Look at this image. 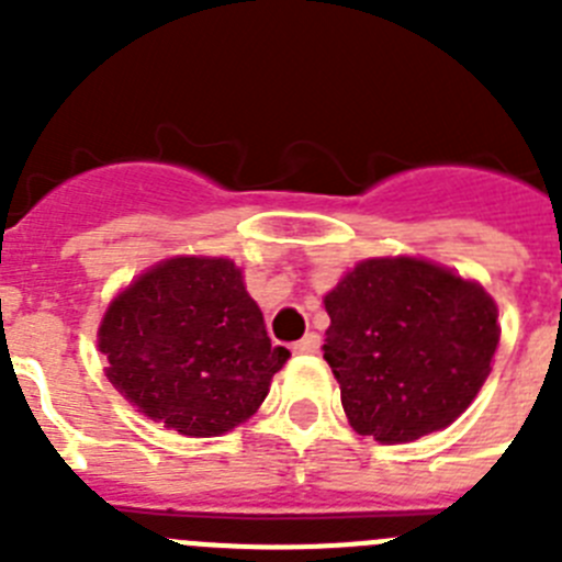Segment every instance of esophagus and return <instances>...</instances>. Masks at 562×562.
I'll use <instances>...</instances> for the list:
<instances>
[{"label":"esophagus","instance_id":"1","mask_svg":"<svg viewBox=\"0 0 562 562\" xmlns=\"http://www.w3.org/2000/svg\"><path fill=\"white\" fill-rule=\"evenodd\" d=\"M317 349H321V335H315V331H310V335L301 337V340L292 346V351H295V355H315Z\"/></svg>","mask_w":562,"mask_h":562}]
</instances>
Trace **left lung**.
I'll return each mask as SVG.
<instances>
[{"instance_id": "obj_1", "label": "left lung", "mask_w": 562, "mask_h": 562, "mask_svg": "<svg viewBox=\"0 0 562 562\" xmlns=\"http://www.w3.org/2000/svg\"><path fill=\"white\" fill-rule=\"evenodd\" d=\"M324 360L360 436L402 445L448 428L498 349V306L425 258H366L324 297Z\"/></svg>"}]
</instances>
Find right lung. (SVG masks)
I'll use <instances>...</instances> for the list:
<instances>
[{
  "mask_svg": "<svg viewBox=\"0 0 562 562\" xmlns=\"http://www.w3.org/2000/svg\"><path fill=\"white\" fill-rule=\"evenodd\" d=\"M106 376L134 408L193 439L250 419L290 351L231 258H166L109 304L98 329Z\"/></svg>",
  "mask_w": 562,
  "mask_h": 562,
  "instance_id": "1",
  "label": "right lung"
}]
</instances>
